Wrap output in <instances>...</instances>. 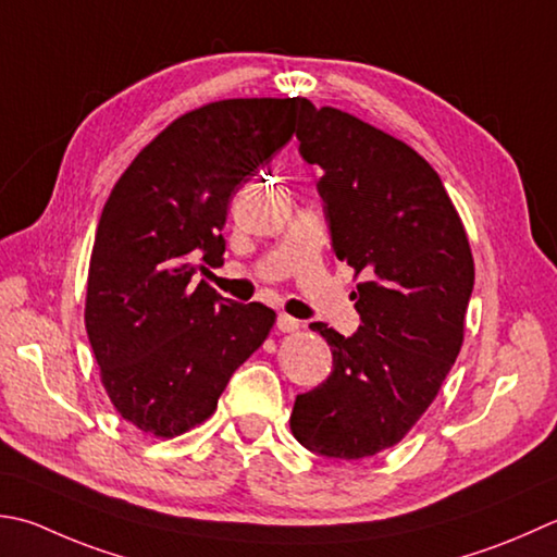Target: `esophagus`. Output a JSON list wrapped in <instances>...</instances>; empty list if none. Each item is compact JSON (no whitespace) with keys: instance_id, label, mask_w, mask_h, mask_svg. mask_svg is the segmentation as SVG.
Segmentation results:
<instances>
[{"instance_id":"34e87169","label":"esophagus","mask_w":557,"mask_h":557,"mask_svg":"<svg viewBox=\"0 0 557 557\" xmlns=\"http://www.w3.org/2000/svg\"><path fill=\"white\" fill-rule=\"evenodd\" d=\"M299 321L297 319H292V315H287V313H280V319H277V331H282V333H294V331H299Z\"/></svg>"}]
</instances>
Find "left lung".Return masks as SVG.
Instances as JSON below:
<instances>
[{
  "instance_id": "left-lung-1",
  "label": "left lung",
  "mask_w": 557,
  "mask_h": 557,
  "mask_svg": "<svg viewBox=\"0 0 557 557\" xmlns=\"http://www.w3.org/2000/svg\"><path fill=\"white\" fill-rule=\"evenodd\" d=\"M299 151L319 163L333 250L362 282L350 337L311 323L333 372L294 400L292 434L333 459L396 446L437 398L461 352L475 268L459 212L406 141L337 108L307 103Z\"/></svg>"
}]
</instances>
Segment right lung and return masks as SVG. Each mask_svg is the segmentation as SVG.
<instances>
[{
  "mask_svg": "<svg viewBox=\"0 0 557 557\" xmlns=\"http://www.w3.org/2000/svg\"><path fill=\"white\" fill-rule=\"evenodd\" d=\"M307 98H226L195 108L113 185L91 250L84 325L117 416L171 440L216 410L265 343L275 311L234 304L193 275L224 263L232 195L294 135Z\"/></svg>",
  "mask_w": 557,
  "mask_h": 557,
  "instance_id": "right-lung-1",
  "label": "right lung"
}]
</instances>
